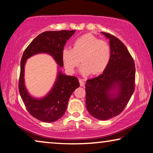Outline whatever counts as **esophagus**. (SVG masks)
Instances as JSON below:
<instances>
[{
  "instance_id": "obj_1",
  "label": "esophagus",
  "mask_w": 153,
  "mask_h": 153,
  "mask_svg": "<svg viewBox=\"0 0 153 153\" xmlns=\"http://www.w3.org/2000/svg\"><path fill=\"white\" fill-rule=\"evenodd\" d=\"M79 83H80V86H84L85 85L84 80H83V79H79Z\"/></svg>"
}]
</instances>
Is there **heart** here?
Returning <instances> with one entry per match:
<instances>
[{
  "label": "heart",
  "mask_w": 153,
  "mask_h": 153,
  "mask_svg": "<svg viewBox=\"0 0 153 153\" xmlns=\"http://www.w3.org/2000/svg\"><path fill=\"white\" fill-rule=\"evenodd\" d=\"M111 58L108 42L99 39L91 33L83 35L75 39L73 48L62 49V59L68 72H74L80 62V72L84 76L100 74L107 68Z\"/></svg>",
  "instance_id": "1"
}]
</instances>
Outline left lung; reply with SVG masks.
<instances>
[{
  "instance_id": "8db88e82",
  "label": "left lung",
  "mask_w": 153,
  "mask_h": 153,
  "mask_svg": "<svg viewBox=\"0 0 153 153\" xmlns=\"http://www.w3.org/2000/svg\"><path fill=\"white\" fill-rule=\"evenodd\" d=\"M109 39L111 58L107 68L85 83V104L94 118L106 120L123 111L134 91L135 65L127 47L114 35Z\"/></svg>"
}]
</instances>
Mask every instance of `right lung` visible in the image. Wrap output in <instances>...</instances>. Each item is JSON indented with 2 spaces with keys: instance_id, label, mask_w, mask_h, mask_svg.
Wrapping results in <instances>:
<instances>
[{
  "instance_id": "add662e5",
  "label": "right lung",
  "mask_w": 153,
  "mask_h": 153,
  "mask_svg": "<svg viewBox=\"0 0 153 153\" xmlns=\"http://www.w3.org/2000/svg\"><path fill=\"white\" fill-rule=\"evenodd\" d=\"M75 30L46 31L37 36L25 49L21 60L19 90L28 111L37 120L46 123L55 122L65 112L68 100L74 90L79 87L78 79L67 76L58 71L56 80L45 97L35 98L27 91L24 82V67L26 60L37 53H47L56 60L59 68L63 67L62 51L66 42L74 35Z\"/></svg>"
}]
</instances>
